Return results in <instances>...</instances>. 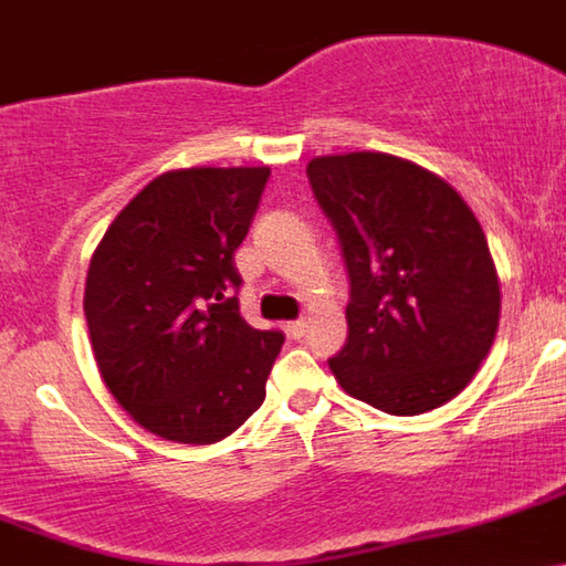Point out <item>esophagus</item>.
Instances as JSON below:
<instances>
[{
	"label": "esophagus",
	"instance_id": "obj_1",
	"mask_svg": "<svg viewBox=\"0 0 566 566\" xmlns=\"http://www.w3.org/2000/svg\"><path fill=\"white\" fill-rule=\"evenodd\" d=\"M305 329H307L305 318H296V322L285 324V333H289L291 338H302V335H305Z\"/></svg>",
	"mask_w": 566,
	"mask_h": 566
}]
</instances>
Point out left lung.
<instances>
[{
	"label": "left lung",
	"instance_id": "1",
	"mask_svg": "<svg viewBox=\"0 0 566 566\" xmlns=\"http://www.w3.org/2000/svg\"><path fill=\"white\" fill-rule=\"evenodd\" d=\"M349 270V338L329 357L355 399L421 416L479 371L501 318V281L471 206L427 167L379 150L307 161Z\"/></svg>",
	"mask_w": 566,
	"mask_h": 566
}]
</instances>
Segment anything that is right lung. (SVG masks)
Segmentation results:
<instances>
[{"instance_id": "1", "label": "right lung", "mask_w": 566, "mask_h": 566, "mask_svg": "<svg viewBox=\"0 0 566 566\" xmlns=\"http://www.w3.org/2000/svg\"><path fill=\"white\" fill-rule=\"evenodd\" d=\"M270 167H187L156 176L95 248L85 316L104 385L150 434L211 446L266 396L283 335L239 316L233 253Z\"/></svg>"}]
</instances>
